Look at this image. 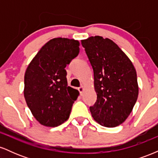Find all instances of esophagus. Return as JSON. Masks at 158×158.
<instances>
[{"label":"esophagus","mask_w":158,"mask_h":158,"mask_svg":"<svg viewBox=\"0 0 158 158\" xmlns=\"http://www.w3.org/2000/svg\"><path fill=\"white\" fill-rule=\"evenodd\" d=\"M78 90H79V93H80V95H81V96L82 95V94H83V91H84V88H83V86H81V87H79V88H78Z\"/></svg>","instance_id":"esophagus-1"}]
</instances>
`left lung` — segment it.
I'll return each instance as SVG.
<instances>
[{
    "label": "left lung",
    "mask_w": 158,
    "mask_h": 158,
    "mask_svg": "<svg viewBox=\"0 0 158 158\" xmlns=\"http://www.w3.org/2000/svg\"><path fill=\"white\" fill-rule=\"evenodd\" d=\"M81 45L94 70L95 104L90 107L94 120L106 127L122 124L138 97L136 70L125 52L109 39L91 36Z\"/></svg>",
    "instance_id": "1"
}]
</instances>
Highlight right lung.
Masks as SVG:
<instances>
[{
  "instance_id": "1",
  "label": "right lung",
  "mask_w": 158,
  "mask_h": 158,
  "mask_svg": "<svg viewBox=\"0 0 158 158\" xmlns=\"http://www.w3.org/2000/svg\"><path fill=\"white\" fill-rule=\"evenodd\" d=\"M79 52L77 40L56 38L41 48L27 67L23 94L40 124L56 127L70 117L79 93L68 85L64 68Z\"/></svg>"
}]
</instances>
